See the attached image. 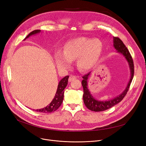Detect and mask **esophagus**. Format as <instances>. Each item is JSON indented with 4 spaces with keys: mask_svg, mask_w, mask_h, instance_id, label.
Listing matches in <instances>:
<instances>
[{
    "mask_svg": "<svg viewBox=\"0 0 146 146\" xmlns=\"http://www.w3.org/2000/svg\"><path fill=\"white\" fill-rule=\"evenodd\" d=\"M76 78V76H74V75H70L69 77V82H71L72 81H73Z\"/></svg>",
    "mask_w": 146,
    "mask_h": 146,
    "instance_id": "34e87169",
    "label": "esophagus"
}]
</instances>
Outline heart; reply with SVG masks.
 I'll list each match as a JSON object with an SVG mask.
<instances>
[{"label":"heart","instance_id":"heart-1","mask_svg":"<svg viewBox=\"0 0 146 146\" xmlns=\"http://www.w3.org/2000/svg\"><path fill=\"white\" fill-rule=\"evenodd\" d=\"M102 43L98 39L77 38L66 42L63 53L55 56V63L60 69H68L71 61L77 58V64L82 70L90 69L98 62L102 52Z\"/></svg>","mask_w":146,"mask_h":146}]
</instances>
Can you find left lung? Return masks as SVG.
<instances>
[{
    "label": "left lung",
    "instance_id": "1",
    "mask_svg": "<svg viewBox=\"0 0 146 146\" xmlns=\"http://www.w3.org/2000/svg\"><path fill=\"white\" fill-rule=\"evenodd\" d=\"M113 46L116 48L117 52L120 53L123 56L125 57L126 60L127 61L129 65V68L130 70V79L129 83L125 88V90L123 91L122 93L117 96L114 99H111L109 100L101 101L96 100L93 96L91 94L88 88V79L89 77L91 72L85 74V76L82 77L83 80L82 81V85L83 88V99L84 104H85L86 107L91 111H102L107 110L110 108L113 107V106L117 104L118 103L123 99L127 93V91H129L130 84L133 80L134 76V64L133 61L132 59V57L130 54L129 50L127 49L124 44L121 41L120 38L118 37L113 38Z\"/></svg>",
    "mask_w": 146,
    "mask_h": 146
}]
</instances>
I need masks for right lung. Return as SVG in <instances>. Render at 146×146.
Returning a JSON list of instances; mask_svg holds the SVG:
<instances>
[{
    "mask_svg": "<svg viewBox=\"0 0 146 146\" xmlns=\"http://www.w3.org/2000/svg\"><path fill=\"white\" fill-rule=\"evenodd\" d=\"M40 32H41L40 30H33V32H30L27 36L25 38L24 40L28 38L29 36H32V35H36ZM68 78H69V76H67L64 77V78H63L60 80V82L58 83V88H57V90L56 92L55 96L54 97V99H53L52 101L50 102V104L48 105H47L45 108L36 110H35V111L47 113H51V112L56 111V110L60 107L61 104L63 102V98H64V90L68 85Z\"/></svg>",
    "mask_w": 146,
    "mask_h": 146,
    "instance_id": "add662e5",
    "label": "right lung"
}]
</instances>
